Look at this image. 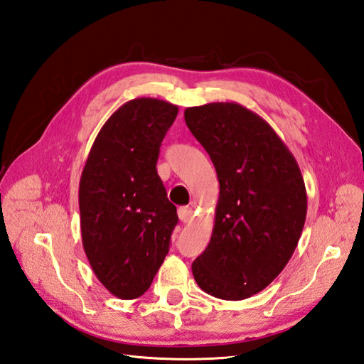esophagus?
Returning a JSON list of instances; mask_svg holds the SVG:
<instances>
[{
  "label": "esophagus",
  "instance_id": "34e87169",
  "mask_svg": "<svg viewBox=\"0 0 364 364\" xmlns=\"http://www.w3.org/2000/svg\"><path fill=\"white\" fill-rule=\"evenodd\" d=\"M177 215H179V220L182 223H190L193 220V208L191 207H181L177 210Z\"/></svg>",
  "mask_w": 364,
  "mask_h": 364
}]
</instances>
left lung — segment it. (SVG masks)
I'll return each instance as SVG.
<instances>
[{
	"label": "left lung",
	"mask_w": 364,
	"mask_h": 364,
	"mask_svg": "<svg viewBox=\"0 0 364 364\" xmlns=\"http://www.w3.org/2000/svg\"><path fill=\"white\" fill-rule=\"evenodd\" d=\"M183 117L220 182L212 238L191 264L193 277L210 296L243 301L294 252L306 216L304 177L276 131L241 104L210 102Z\"/></svg>",
	"instance_id": "1"
}]
</instances>
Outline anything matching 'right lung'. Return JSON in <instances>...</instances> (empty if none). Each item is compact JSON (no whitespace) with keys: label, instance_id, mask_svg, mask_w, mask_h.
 <instances>
[{"label":"right lung","instance_id":"1","mask_svg":"<svg viewBox=\"0 0 364 364\" xmlns=\"http://www.w3.org/2000/svg\"><path fill=\"white\" fill-rule=\"evenodd\" d=\"M177 112L156 98L127 101L101 127L80 174L85 255L107 291L124 301L146 293L179 221L156 169Z\"/></svg>","mask_w":364,"mask_h":364}]
</instances>
